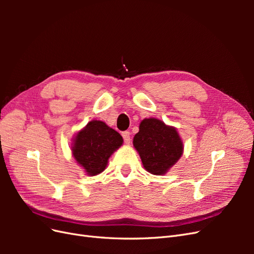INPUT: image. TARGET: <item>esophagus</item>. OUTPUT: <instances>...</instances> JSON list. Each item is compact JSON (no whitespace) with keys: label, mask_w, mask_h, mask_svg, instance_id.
I'll return each instance as SVG.
<instances>
[{"label":"esophagus","mask_w":254,"mask_h":254,"mask_svg":"<svg viewBox=\"0 0 254 254\" xmlns=\"http://www.w3.org/2000/svg\"><path fill=\"white\" fill-rule=\"evenodd\" d=\"M122 135H123V137H124V141H125V143L126 144H129L130 143V132L129 131H124L122 133Z\"/></svg>","instance_id":"obj_1"}]
</instances>
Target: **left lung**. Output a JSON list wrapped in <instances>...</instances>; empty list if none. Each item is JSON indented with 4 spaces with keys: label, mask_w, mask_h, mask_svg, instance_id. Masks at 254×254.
Masks as SVG:
<instances>
[{
    "label": "left lung",
    "mask_w": 254,
    "mask_h": 254,
    "mask_svg": "<svg viewBox=\"0 0 254 254\" xmlns=\"http://www.w3.org/2000/svg\"><path fill=\"white\" fill-rule=\"evenodd\" d=\"M132 143L144 168L152 175H165L183 155V142L177 129L155 118L140 123Z\"/></svg>",
    "instance_id": "left-lung-1"
}]
</instances>
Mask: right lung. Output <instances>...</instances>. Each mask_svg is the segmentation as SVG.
<instances>
[{"label":"right lung","mask_w":254,"mask_h":254,"mask_svg":"<svg viewBox=\"0 0 254 254\" xmlns=\"http://www.w3.org/2000/svg\"><path fill=\"white\" fill-rule=\"evenodd\" d=\"M122 135L102 121L93 120L75 134L72 156L88 176L104 172L108 160L123 145Z\"/></svg>","instance_id":"1"}]
</instances>
